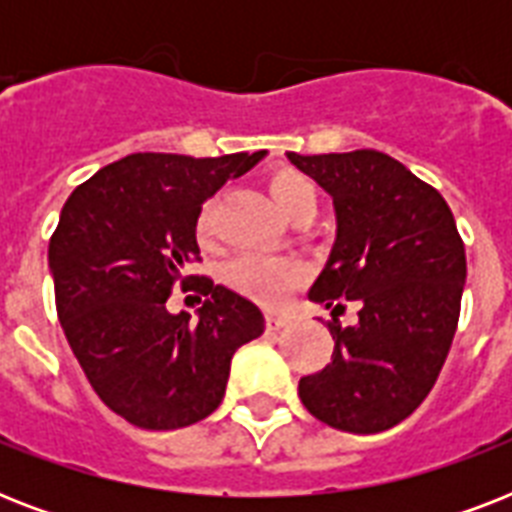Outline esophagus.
I'll return each instance as SVG.
<instances>
[{"instance_id": "esophagus-1", "label": "esophagus", "mask_w": 512, "mask_h": 512, "mask_svg": "<svg viewBox=\"0 0 512 512\" xmlns=\"http://www.w3.org/2000/svg\"><path fill=\"white\" fill-rule=\"evenodd\" d=\"M265 324H268V329H284L289 324V319L281 316V313H265Z\"/></svg>"}]
</instances>
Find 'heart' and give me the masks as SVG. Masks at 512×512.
<instances>
[{
  "label": "heart",
  "instance_id": "heart-1",
  "mask_svg": "<svg viewBox=\"0 0 512 512\" xmlns=\"http://www.w3.org/2000/svg\"><path fill=\"white\" fill-rule=\"evenodd\" d=\"M265 183H268L273 204L287 217L316 212L319 188L305 172L295 170V167H279L268 175ZM209 233H212V212H209V207H204L199 212V220H196V236L207 241ZM223 279L228 287L252 297L257 303L279 305L292 289L303 284L305 268L295 260L247 252V255L233 257L231 263L225 265Z\"/></svg>",
  "mask_w": 512,
  "mask_h": 512
}]
</instances>
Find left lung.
I'll use <instances>...</instances> for the list:
<instances>
[{
	"mask_svg": "<svg viewBox=\"0 0 512 512\" xmlns=\"http://www.w3.org/2000/svg\"><path fill=\"white\" fill-rule=\"evenodd\" d=\"M287 159L332 196L337 239L313 281L332 308V361L300 380L316 420L345 433H380L406 420L436 385L452 348L465 287V244L444 196L388 154ZM350 299L359 321L340 328Z\"/></svg>",
	"mask_w": 512,
	"mask_h": 512,
	"instance_id": "obj_1",
	"label": "left lung"
}]
</instances>
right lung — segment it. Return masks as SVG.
Returning a JSON list of instances; mask_svg holds the SVG:
<instances>
[{
    "label": "right lung",
    "mask_w": 512,
    "mask_h": 512,
    "mask_svg": "<svg viewBox=\"0 0 512 512\" xmlns=\"http://www.w3.org/2000/svg\"><path fill=\"white\" fill-rule=\"evenodd\" d=\"M265 151L193 159L130 154L76 185L50 239L60 327L100 401L146 430H175L215 412L233 353L263 335L252 300L204 279L199 319L167 311L172 287L199 276L201 204Z\"/></svg>",
    "instance_id": "right-lung-1"
}]
</instances>
